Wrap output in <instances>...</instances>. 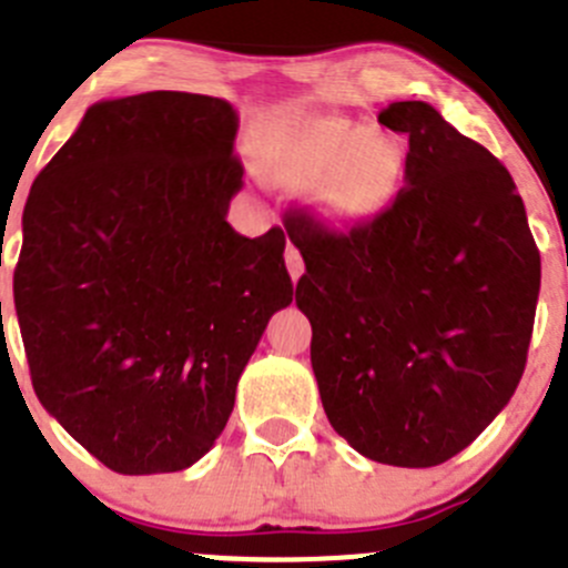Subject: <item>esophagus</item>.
I'll use <instances>...</instances> for the list:
<instances>
[{"mask_svg":"<svg viewBox=\"0 0 568 568\" xmlns=\"http://www.w3.org/2000/svg\"><path fill=\"white\" fill-rule=\"evenodd\" d=\"M285 266H288V274L294 283L302 277V272H305V261H302L300 250H296L291 242H288V247H285Z\"/></svg>","mask_w":568,"mask_h":568,"instance_id":"1","label":"esophagus"}]
</instances>
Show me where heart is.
I'll list each match as a JSON object with an SVG mask.
<instances>
[{
    "mask_svg": "<svg viewBox=\"0 0 568 568\" xmlns=\"http://www.w3.org/2000/svg\"><path fill=\"white\" fill-rule=\"evenodd\" d=\"M263 170L291 189H311L326 225L359 227L390 205L409 168V142L337 114L285 120L261 151Z\"/></svg>",
    "mask_w": 568,
    "mask_h": 568,
    "instance_id": "1",
    "label": "heart"
}]
</instances>
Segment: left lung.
<instances>
[{
	"mask_svg": "<svg viewBox=\"0 0 568 568\" xmlns=\"http://www.w3.org/2000/svg\"><path fill=\"white\" fill-rule=\"evenodd\" d=\"M379 123L409 136L390 209L337 233L305 211L296 307L332 428L365 459L437 467L511 400L528 363L541 257L508 170L426 101Z\"/></svg>",
	"mask_w": 568,
	"mask_h": 568,
	"instance_id": "8db88e82",
	"label": "left lung"
}]
</instances>
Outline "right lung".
<instances>
[{
	"mask_svg": "<svg viewBox=\"0 0 568 568\" xmlns=\"http://www.w3.org/2000/svg\"><path fill=\"white\" fill-rule=\"evenodd\" d=\"M239 114L153 90L99 101L24 205L13 300L43 409L120 475L203 459L268 318L285 233H236Z\"/></svg>",
	"mask_w": 568,
	"mask_h": 568,
	"instance_id": "1",
	"label": "right lung"
}]
</instances>
